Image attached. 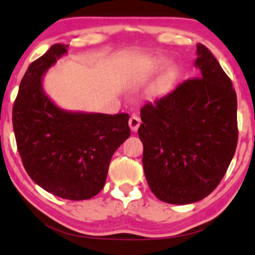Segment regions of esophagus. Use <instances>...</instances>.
<instances>
[{
  "instance_id": "esophagus-1",
  "label": "esophagus",
  "mask_w": 255,
  "mask_h": 255,
  "mask_svg": "<svg viewBox=\"0 0 255 255\" xmlns=\"http://www.w3.org/2000/svg\"><path fill=\"white\" fill-rule=\"evenodd\" d=\"M139 125H140V119L137 116H132L131 118L129 119V127H130L132 131H136L137 129H138Z\"/></svg>"
}]
</instances>
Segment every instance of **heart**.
Segmentation results:
<instances>
[{"label": "heart", "mask_w": 255, "mask_h": 255, "mask_svg": "<svg viewBox=\"0 0 255 255\" xmlns=\"http://www.w3.org/2000/svg\"><path fill=\"white\" fill-rule=\"evenodd\" d=\"M165 83H167V78H162V79H160V82L157 83V86H156V88H159V90H161V88H162L164 85H165Z\"/></svg>", "instance_id": "heart-1"}]
</instances>
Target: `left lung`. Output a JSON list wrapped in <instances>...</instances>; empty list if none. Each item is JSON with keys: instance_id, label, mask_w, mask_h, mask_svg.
Instances as JSON below:
<instances>
[{"instance_id": "left-lung-1", "label": "left lung", "mask_w": 255, "mask_h": 255, "mask_svg": "<svg viewBox=\"0 0 255 255\" xmlns=\"http://www.w3.org/2000/svg\"><path fill=\"white\" fill-rule=\"evenodd\" d=\"M199 78L187 79L140 110L147 184L170 204L203 200L225 176L238 138L232 80L209 48L196 45Z\"/></svg>"}]
</instances>
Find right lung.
<instances>
[{
	"instance_id": "right-lung-1",
	"label": "right lung",
	"mask_w": 255,
	"mask_h": 255,
	"mask_svg": "<svg viewBox=\"0 0 255 255\" xmlns=\"http://www.w3.org/2000/svg\"><path fill=\"white\" fill-rule=\"evenodd\" d=\"M69 45L54 44L28 67L12 110L19 154L31 179L62 199L101 192L111 157L129 136V115L68 111L45 94L43 77Z\"/></svg>"
}]
</instances>
